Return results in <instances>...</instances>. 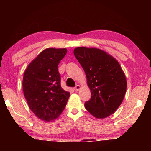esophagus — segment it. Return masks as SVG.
Returning <instances> with one entry per match:
<instances>
[{
  "label": "esophagus",
  "mask_w": 151,
  "mask_h": 151,
  "mask_svg": "<svg viewBox=\"0 0 151 151\" xmlns=\"http://www.w3.org/2000/svg\"><path fill=\"white\" fill-rule=\"evenodd\" d=\"M81 88V86L79 85H76L75 87H74V90H75V91H78L79 90H80Z\"/></svg>",
  "instance_id": "34e87169"
}]
</instances>
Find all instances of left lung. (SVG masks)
Instances as JSON below:
<instances>
[{"instance_id": "1", "label": "left lung", "mask_w": 151, "mask_h": 151, "mask_svg": "<svg viewBox=\"0 0 151 151\" xmlns=\"http://www.w3.org/2000/svg\"><path fill=\"white\" fill-rule=\"evenodd\" d=\"M76 59L85 70L91 98L85 103L92 115L103 119L113 114L126 93L124 73L115 58L95 48L78 47L74 50Z\"/></svg>"}]
</instances>
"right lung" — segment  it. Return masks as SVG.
I'll list each match as a JSON object with an SVG mask.
<instances>
[{
    "instance_id": "right-lung-1",
    "label": "right lung",
    "mask_w": 151,
    "mask_h": 151,
    "mask_svg": "<svg viewBox=\"0 0 151 151\" xmlns=\"http://www.w3.org/2000/svg\"><path fill=\"white\" fill-rule=\"evenodd\" d=\"M66 48H49L42 51L28 66L24 73L22 87L30 109L45 121L57 118L65 109L70 93L60 85L58 70Z\"/></svg>"
}]
</instances>
